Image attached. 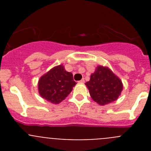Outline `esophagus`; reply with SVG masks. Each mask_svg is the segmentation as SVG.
Returning a JSON list of instances; mask_svg holds the SVG:
<instances>
[{"label": "esophagus", "instance_id": "34e87169", "mask_svg": "<svg viewBox=\"0 0 151 151\" xmlns=\"http://www.w3.org/2000/svg\"><path fill=\"white\" fill-rule=\"evenodd\" d=\"M84 82H85V79H84V78H82V79H81V80H80V81H78V83L82 84V83H84Z\"/></svg>", "mask_w": 151, "mask_h": 151}]
</instances>
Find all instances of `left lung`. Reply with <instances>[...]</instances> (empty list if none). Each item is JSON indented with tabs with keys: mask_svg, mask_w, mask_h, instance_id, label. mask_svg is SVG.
I'll list each match as a JSON object with an SVG mask.
<instances>
[{
	"mask_svg": "<svg viewBox=\"0 0 151 151\" xmlns=\"http://www.w3.org/2000/svg\"><path fill=\"white\" fill-rule=\"evenodd\" d=\"M93 101L101 106L118 99L123 85L121 79L107 66H98L85 83Z\"/></svg>",
	"mask_w": 151,
	"mask_h": 151,
	"instance_id": "8db88e82",
	"label": "left lung"
}]
</instances>
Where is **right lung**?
<instances>
[{
  "instance_id": "1",
  "label": "right lung",
  "mask_w": 151,
  "mask_h": 151,
  "mask_svg": "<svg viewBox=\"0 0 151 151\" xmlns=\"http://www.w3.org/2000/svg\"><path fill=\"white\" fill-rule=\"evenodd\" d=\"M76 85L73 74L63 65L54 66L38 80V89L41 97L49 102L58 104L63 101Z\"/></svg>"
}]
</instances>
